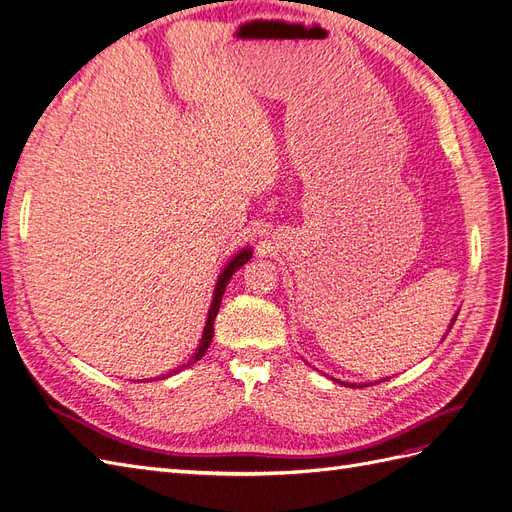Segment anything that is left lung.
I'll return each instance as SVG.
<instances>
[{
    "mask_svg": "<svg viewBox=\"0 0 512 512\" xmlns=\"http://www.w3.org/2000/svg\"><path fill=\"white\" fill-rule=\"evenodd\" d=\"M459 314V312H457ZM457 314L453 316V320H451V327H448V331H451L453 329V324H455V320H457ZM446 337V335H444ZM382 380H389V378H382ZM342 384H346V386H369L371 382H365V384H352V382H342Z\"/></svg>",
    "mask_w": 512,
    "mask_h": 512,
    "instance_id": "1",
    "label": "left lung"
}]
</instances>
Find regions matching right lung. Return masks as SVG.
<instances>
[{"label":"right lung","mask_w":512,"mask_h":512,"mask_svg":"<svg viewBox=\"0 0 512 512\" xmlns=\"http://www.w3.org/2000/svg\"><path fill=\"white\" fill-rule=\"evenodd\" d=\"M250 258H252V247H243V250H239L235 256H232V258L226 262V267H224L222 273L218 275V284H215V290H213V301H211V307H209V316H207V322H205L203 337H200V344H198V348H196V354L192 356V359H190L188 363L177 367V369H173V371H168V374L160 376L158 380L177 374V371H181L183 367H188V365L196 363V361L200 359V356H203V354L207 352V348H209V344H211V337H213V322H215V316H218V312H220V303H222V297H224V292H226V284L230 282L232 273H235L237 269H241Z\"/></svg>","instance_id":"obj_1"}]
</instances>
